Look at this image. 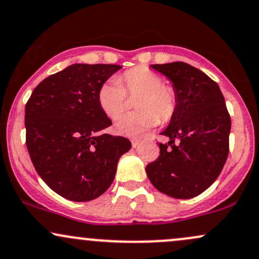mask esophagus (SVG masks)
Instances as JSON below:
<instances>
[{
    "label": "esophagus",
    "mask_w": 259,
    "mask_h": 259,
    "mask_svg": "<svg viewBox=\"0 0 259 259\" xmlns=\"http://www.w3.org/2000/svg\"><path fill=\"white\" fill-rule=\"evenodd\" d=\"M140 145V140L139 139H133L132 140V146L134 147V148H136Z\"/></svg>",
    "instance_id": "esophagus-1"
}]
</instances>
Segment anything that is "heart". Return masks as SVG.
I'll return each instance as SVG.
<instances>
[{
    "instance_id": "heart-1",
    "label": "heart",
    "mask_w": 259,
    "mask_h": 259,
    "mask_svg": "<svg viewBox=\"0 0 259 259\" xmlns=\"http://www.w3.org/2000/svg\"><path fill=\"white\" fill-rule=\"evenodd\" d=\"M136 96L138 111L126 113L117 120L115 133L135 138L156 126L159 119L167 121L177 108V94L171 86L146 67H135L124 72L117 80H107L97 92L99 106L109 119H117L125 108L126 96Z\"/></svg>"
}]
</instances>
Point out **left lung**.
Segmentation results:
<instances>
[{
  "instance_id": "left-lung-1",
  "label": "left lung",
  "mask_w": 259,
  "mask_h": 259,
  "mask_svg": "<svg viewBox=\"0 0 259 259\" xmlns=\"http://www.w3.org/2000/svg\"><path fill=\"white\" fill-rule=\"evenodd\" d=\"M171 81L177 108L162 135L159 157L147 164L152 185L174 198L202 194L221 174L229 153L231 120L218 84L184 62L152 64Z\"/></svg>"
}]
</instances>
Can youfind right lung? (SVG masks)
<instances>
[{"label":"right lung","instance_id":"add662e5","mask_svg":"<svg viewBox=\"0 0 259 259\" xmlns=\"http://www.w3.org/2000/svg\"><path fill=\"white\" fill-rule=\"evenodd\" d=\"M115 64H72L38 84L25 106L26 147L41 179L67 200L105 194L132 142L103 134L112 120L97 102Z\"/></svg>","mask_w":259,"mask_h":259}]
</instances>
